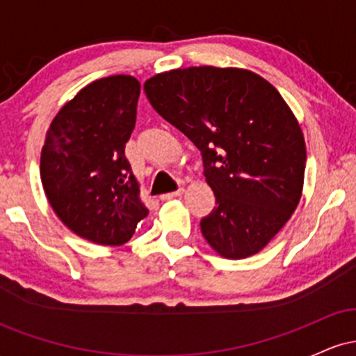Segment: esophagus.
I'll return each mask as SVG.
<instances>
[{
    "instance_id": "esophagus-1",
    "label": "esophagus",
    "mask_w": 356,
    "mask_h": 356,
    "mask_svg": "<svg viewBox=\"0 0 356 356\" xmlns=\"http://www.w3.org/2000/svg\"><path fill=\"white\" fill-rule=\"evenodd\" d=\"M184 194V189L181 187V189L174 191V192H167V194H162L161 199L162 201H169V199H174V197H179V195Z\"/></svg>"
}]
</instances>
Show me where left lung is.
<instances>
[{"label": "left lung", "mask_w": 356, "mask_h": 356, "mask_svg": "<svg viewBox=\"0 0 356 356\" xmlns=\"http://www.w3.org/2000/svg\"><path fill=\"white\" fill-rule=\"evenodd\" d=\"M159 115L201 150L216 207L201 220L226 259L268 246L300 204L306 145L295 113L263 76L244 68L189 67L150 76Z\"/></svg>", "instance_id": "left-lung-1"}]
</instances>
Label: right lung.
Masks as SVG:
<instances>
[{
  "mask_svg": "<svg viewBox=\"0 0 356 356\" xmlns=\"http://www.w3.org/2000/svg\"><path fill=\"white\" fill-rule=\"evenodd\" d=\"M140 83L112 75L83 87L48 127L40 177L68 229L100 246H122L149 216L125 159Z\"/></svg>",
  "mask_w": 356,
  "mask_h": 356,
  "instance_id": "right-lung-1",
  "label": "right lung"
}]
</instances>
